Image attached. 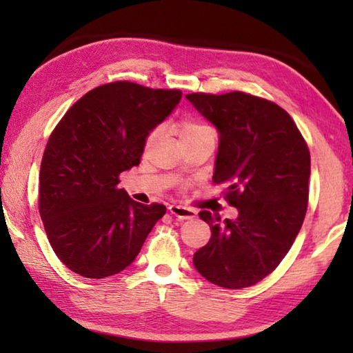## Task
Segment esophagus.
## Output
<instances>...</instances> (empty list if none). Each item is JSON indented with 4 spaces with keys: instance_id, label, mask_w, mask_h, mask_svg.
<instances>
[{
    "instance_id": "34e87169",
    "label": "esophagus",
    "mask_w": 353,
    "mask_h": 353,
    "mask_svg": "<svg viewBox=\"0 0 353 353\" xmlns=\"http://www.w3.org/2000/svg\"><path fill=\"white\" fill-rule=\"evenodd\" d=\"M170 212L174 216H177L179 220H194L197 215V212L192 211V209L185 208V206H179V205H171Z\"/></svg>"
}]
</instances>
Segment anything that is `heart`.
<instances>
[{"label":"heart","mask_w":353,"mask_h":353,"mask_svg":"<svg viewBox=\"0 0 353 353\" xmlns=\"http://www.w3.org/2000/svg\"><path fill=\"white\" fill-rule=\"evenodd\" d=\"M157 132L150 133L148 137V142L153 141L156 138ZM179 137H181V141H188V139H194V138H201V137H214L212 129H209L208 125L200 124L196 121H185L182 123L181 129H179Z\"/></svg>","instance_id":"heart-1"}]
</instances>
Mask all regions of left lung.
<instances>
[{"mask_svg": "<svg viewBox=\"0 0 353 353\" xmlns=\"http://www.w3.org/2000/svg\"><path fill=\"white\" fill-rule=\"evenodd\" d=\"M199 114L219 132L214 182L238 209L235 220L209 211V243L194 253V267L211 283L252 287L281 264L301 230L311 176L308 145L277 104L244 92L188 94Z\"/></svg>", "mask_w": 353, "mask_h": 353, "instance_id": "1", "label": "left lung"}]
</instances>
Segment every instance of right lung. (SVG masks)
Returning a JSON list of instances; mask_svg holds the SVG:
<instances>
[{
	"label": "right lung",
	"mask_w": 353,
	"mask_h": 353,
	"mask_svg": "<svg viewBox=\"0 0 353 353\" xmlns=\"http://www.w3.org/2000/svg\"><path fill=\"white\" fill-rule=\"evenodd\" d=\"M182 91L115 81L89 91L66 112L45 147L39 212L52 250L71 272L103 279L137 259L167 212L118 188L139 165L145 139L171 115Z\"/></svg>",
	"instance_id": "1"
}]
</instances>
